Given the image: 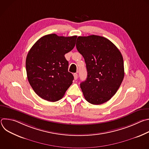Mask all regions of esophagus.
<instances>
[{"instance_id": "obj_1", "label": "esophagus", "mask_w": 149, "mask_h": 149, "mask_svg": "<svg viewBox=\"0 0 149 149\" xmlns=\"http://www.w3.org/2000/svg\"><path fill=\"white\" fill-rule=\"evenodd\" d=\"M74 79H75V80L77 79V78H78V74H77V73L74 74Z\"/></svg>"}]
</instances>
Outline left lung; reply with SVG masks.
Instances as JSON below:
<instances>
[{"mask_svg": "<svg viewBox=\"0 0 149 149\" xmlns=\"http://www.w3.org/2000/svg\"><path fill=\"white\" fill-rule=\"evenodd\" d=\"M76 47L86 63L87 78L80 84L86 100L94 105L110 100L124 77L123 56L108 39L97 35L78 36Z\"/></svg>", "mask_w": 149, "mask_h": 149, "instance_id": "8db88e82", "label": "left lung"}]
</instances>
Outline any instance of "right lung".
<instances>
[{
	"label": "right lung",
	"instance_id": "obj_1",
	"mask_svg": "<svg viewBox=\"0 0 149 149\" xmlns=\"http://www.w3.org/2000/svg\"><path fill=\"white\" fill-rule=\"evenodd\" d=\"M77 37L47 35L29 50L26 59L28 79L42 99L58 101L72 84L74 76L68 72V62L64 55L74 48Z\"/></svg>",
	"mask_w": 149,
	"mask_h": 149
}]
</instances>
